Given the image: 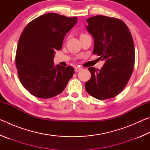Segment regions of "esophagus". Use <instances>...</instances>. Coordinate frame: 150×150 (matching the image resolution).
<instances>
[{
  "mask_svg": "<svg viewBox=\"0 0 150 150\" xmlns=\"http://www.w3.org/2000/svg\"><path fill=\"white\" fill-rule=\"evenodd\" d=\"M82 69V67H76L75 68V71H76V72H78V71H79L80 70H81Z\"/></svg>",
  "mask_w": 150,
  "mask_h": 150,
  "instance_id": "esophagus-1",
  "label": "esophagus"
}]
</instances>
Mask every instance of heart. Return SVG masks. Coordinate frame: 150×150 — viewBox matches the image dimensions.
<instances>
[{"label":"heart","mask_w":150,"mask_h":150,"mask_svg":"<svg viewBox=\"0 0 150 150\" xmlns=\"http://www.w3.org/2000/svg\"><path fill=\"white\" fill-rule=\"evenodd\" d=\"M81 35H83V34H81Z\"/></svg>","instance_id":"heart-1"}]
</instances>
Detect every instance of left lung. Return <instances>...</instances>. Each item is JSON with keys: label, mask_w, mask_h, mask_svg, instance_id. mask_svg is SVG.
Segmentation results:
<instances>
[{"label": "left lung", "mask_w": 150, "mask_h": 150, "mask_svg": "<svg viewBox=\"0 0 150 150\" xmlns=\"http://www.w3.org/2000/svg\"><path fill=\"white\" fill-rule=\"evenodd\" d=\"M87 30L95 40L93 54L105 61L100 70L88 67L91 77L85 83L87 92L105 100L118 95L128 83L135 62V50L130 30L123 21L102 15L86 20Z\"/></svg>", "instance_id": "1"}]
</instances>
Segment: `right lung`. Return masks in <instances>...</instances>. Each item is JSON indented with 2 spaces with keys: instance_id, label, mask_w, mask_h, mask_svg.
Here are the masks:
<instances>
[{
  "instance_id": "1",
  "label": "right lung",
  "mask_w": 150,
  "mask_h": 150,
  "mask_svg": "<svg viewBox=\"0 0 150 150\" xmlns=\"http://www.w3.org/2000/svg\"><path fill=\"white\" fill-rule=\"evenodd\" d=\"M77 22V17L47 13L24 28L18 43L16 66L23 87L31 95L50 98L64 90L74 74L71 66L54 65L55 50L62 47L65 34Z\"/></svg>"
}]
</instances>
